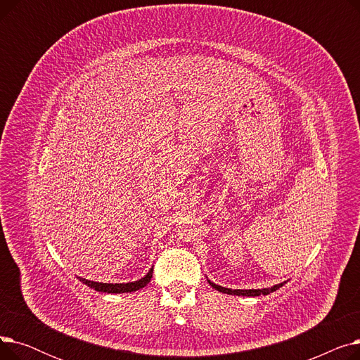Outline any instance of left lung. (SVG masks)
Returning <instances> with one entry per match:
<instances>
[{
	"label": "left lung",
	"instance_id": "1",
	"mask_svg": "<svg viewBox=\"0 0 360 360\" xmlns=\"http://www.w3.org/2000/svg\"><path fill=\"white\" fill-rule=\"evenodd\" d=\"M207 281L210 283V286L221 293H228V295H236V296H259V295H269V293H273L276 292L277 289H280L281 286H285L288 281H283V283H278V285H274L271 288H266V289H228V288H221L219 285H216V283H213L212 280L207 278Z\"/></svg>",
	"mask_w": 360,
	"mask_h": 360
}]
</instances>
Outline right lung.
Returning a JSON list of instances; mask_svg holds the SVG:
<instances>
[{
	"label": "right lung",
	"mask_w": 360,
	"mask_h": 360,
	"mask_svg": "<svg viewBox=\"0 0 360 360\" xmlns=\"http://www.w3.org/2000/svg\"><path fill=\"white\" fill-rule=\"evenodd\" d=\"M151 276H153V267L148 270V273L141 277L140 280L136 281H128V283H99V281H91L83 277H77L82 283H84L86 286H89L90 289H94L96 292H102V293H131L143 289L144 286H147Z\"/></svg>",
	"instance_id": "right-lung-1"
}]
</instances>
